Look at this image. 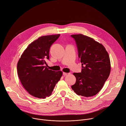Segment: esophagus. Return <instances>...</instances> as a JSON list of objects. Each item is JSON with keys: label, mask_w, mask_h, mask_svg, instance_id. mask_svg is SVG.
<instances>
[{"label": "esophagus", "mask_w": 126, "mask_h": 126, "mask_svg": "<svg viewBox=\"0 0 126 126\" xmlns=\"http://www.w3.org/2000/svg\"><path fill=\"white\" fill-rule=\"evenodd\" d=\"M63 75H65V76H66V75H68L69 73H66V72H63Z\"/></svg>", "instance_id": "obj_1"}]
</instances>
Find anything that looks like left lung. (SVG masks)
I'll list each match as a JSON object with an SVG mask.
<instances>
[{"label": "left lung", "instance_id": "obj_1", "mask_svg": "<svg viewBox=\"0 0 126 126\" xmlns=\"http://www.w3.org/2000/svg\"><path fill=\"white\" fill-rule=\"evenodd\" d=\"M77 45L81 64L80 73H73L76 82L71 86L78 95L86 97L96 95L110 74V58L104 47L88 36L71 35Z\"/></svg>", "mask_w": 126, "mask_h": 126}]
</instances>
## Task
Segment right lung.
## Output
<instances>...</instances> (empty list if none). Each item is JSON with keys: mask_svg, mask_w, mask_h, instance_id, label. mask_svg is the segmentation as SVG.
<instances>
[{"mask_svg": "<svg viewBox=\"0 0 126 126\" xmlns=\"http://www.w3.org/2000/svg\"><path fill=\"white\" fill-rule=\"evenodd\" d=\"M60 34L43 36L28 45L17 64L19 78L29 94L45 99L52 94L62 76L61 71L49 70L44 65L49 59V48Z\"/></svg>", "mask_w": 126, "mask_h": 126, "instance_id": "1", "label": "right lung"}]
</instances>
